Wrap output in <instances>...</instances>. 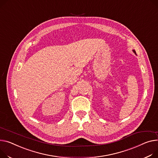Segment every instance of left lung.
Instances as JSON below:
<instances>
[{
	"instance_id": "obj_1",
	"label": "left lung",
	"mask_w": 158,
	"mask_h": 158,
	"mask_svg": "<svg viewBox=\"0 0 158 158\" xmlns=\"http://www.w3.org/2000/svg\"><path fill=\"white\" fill-rule=\"evenodd\" d=\"M133 51L135 52V55H136V52H135V50H133Z\"/></svg>"
}]
</instances>
